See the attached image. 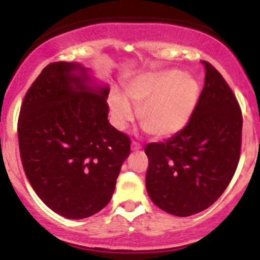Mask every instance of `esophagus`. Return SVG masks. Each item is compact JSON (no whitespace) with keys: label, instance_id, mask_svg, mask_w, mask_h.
I'll return each mask as SVG.
<instances>
[{"label":"esophagus","instance_id":"34e87169","mask_svg":"<svg viewBox=\"0 0 260 260\" xmlns=\"http://www.w3.org/2000/svg\"><path fill=\"white\" fill-rule=\"evenodd\" d=\"M141 148H142V144L139 143V142H135V141L132 142V150L133 151H138V150H141Z\"/></svg>","mask_w":260,"mask_h":260}]
</instances>
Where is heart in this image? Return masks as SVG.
Listing matches in <instances>:
<instances>
[{
	"label": "heart",
	"mask_w": 260,
	"mask_h": 260,
	"mask_svg": "<svg viewBox=\"0 0 260 260\" xmlns=\"http://www.w3.org/2000/svg\"><path fill=\"white\" fill-rule=\"evenodd\" d=\"M199 93L198 82L178 70L147 73L125 86L126 97L138 109V121L156 138L172 137L185 127L198 104ZM127 99L118 92L109 98L110 116L119 128L125 127L134 117Z\"/></svg>",
	"instance_id": "heart-1"
}]
</instances>
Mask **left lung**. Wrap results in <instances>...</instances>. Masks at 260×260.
<instances>
[{
	"instance_id": "8db88e82",
	"label": "left lung",
	"mask_w": 260,
	"mask_h": 260,
	"mask_svg": "<svg viewBox=\"0 0 260 260\" xmlns=\"http://www.w3.org/2000/svg\"><path fill=\"white\" fill-rule=\"evenodd\" d=\"M204 87L185 127L148 143L146 187L151 201L176 216H191L215 203L233 178L241 155L242 112L236 95L210 62Z\"/></svg>"
}]
</instances>
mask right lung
I'll return each instance as SVG.
<instances>
[{
  "label": "right lung",
  "mask_w": 260,
  "mask_h": 260,
  "mask_svg": "<svg viewBox=\"0 0 260 260\" xmlns=\"http://www.w3.org/2000/svg\"><path fill=\"white\" fill-rule=\"evenodd\" d=\"M86 80L80 65L49 63L27 91L18 118L20 160L32 189L68 219L92 216L109 203L132 143L108 121L109 89L95 91Z\"/></svg>",
  "instance_id": "obj_1"
}]
</instances>
